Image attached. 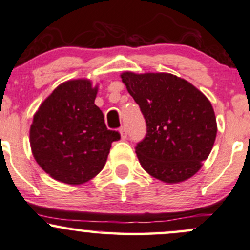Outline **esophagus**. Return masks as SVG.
I'll use <instances>...</instances> for the list:
<instances>
[{"label":"esophagus","mask_w":250,"mask_h":250,"mask_svg":"<svg viewBox=\"0 0 250 250\" xmlns=\"http://www.w3.org/2000/svg\"><path fill=\"white\" fill-rule=\"evenodd\" d=\"M119 133H120V137H122V139H126V137H127V132H126L125 126H122V127H120Z\"/></svg>","instance_id":"1"}]
</instances>
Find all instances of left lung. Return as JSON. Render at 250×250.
Returning a JSON list of instances; mask_svg holds the SVG:
<instances>
[{
	"label": "left lung",
	"instance_id": "1",
	"mask_svg": "<svg viewBox=\"0 0 250 250\" xmlns=\"http://www.w3.org/2000/svg\"><path fill=\"white\" fill-rule=\"evenodd\" d=\"M120 77L147 126L136 147L143 168L166 184L193 177L212 151L218 132L207 97L172 73L125 71Z\"/></svg>",
	"mask_w": 250,
	"mask_h": 250
}]
</instances>
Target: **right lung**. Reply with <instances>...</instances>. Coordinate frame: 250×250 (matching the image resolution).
<instances>
[{
  "instance_id": "1",
  "label": "right lung",
  "mask_w": 250,
  "mask_h": 250,
  "mask_svg": "<svg viewBox=\"0 0 250 250\" xmlns=\"http://www.w3.org/2000/svg\"><path fill=\"white\" fill-rule=\"evenodd\" d=\"M98 85L71 79L58 85L34 114L30 146L42 169L60 183L82 185L106 163L111 144L120 139L107 130L95 99Z\"/></svg>"
}]
</instances>
